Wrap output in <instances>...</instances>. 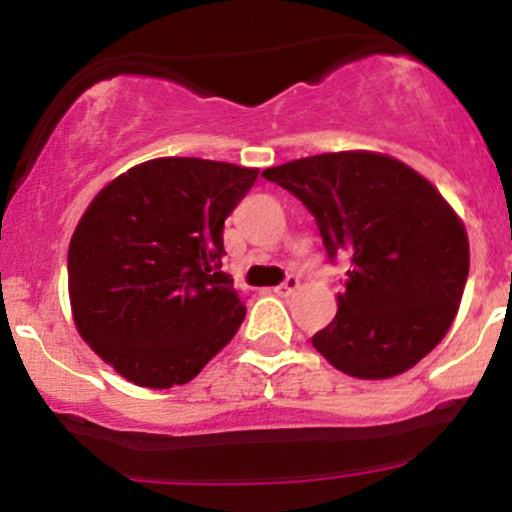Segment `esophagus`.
I'll return each mask as SVG.
<instances>
[{"mask_svg": "<svg viewBox=\"0 0 512 512\" xmlns=\"http://www.w3.org/2000/svg\"><path fill=\"white\" fill-rule=\"evenodd\" d=\"M298 289H301V279L298 276H286V281L281 286H276L274 293H279V296H291V293H296Z\"/></svg>", "mask_w": 512, "mask_h": 512, "instance_id": "obj_1", "label": "esophagus"}]
</instances>
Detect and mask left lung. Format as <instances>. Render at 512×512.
I'll list each match as a JSON object with an SVG mask.
<instances>
[{"label":"left lung","mask_w":512,"mask_h":512,"mask_svg":"<svg viewBox=\"0 0 512 512\" xmlns=\"http://www.w3.org/2000/svg\"><path fill=\"white\" fill-rule=\"evenodd\" d=\"M262 175L308 207L332 260H351L315 349L361 380L395 378L436 349L469 274L464 223L436 187L375 151L298 158Z\"/></svg>","instance_id":"8db88e82"}]
</instances>
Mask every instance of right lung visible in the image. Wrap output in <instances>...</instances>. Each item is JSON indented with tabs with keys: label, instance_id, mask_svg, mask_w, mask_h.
I'll use <instances>...</instances> for the list:
<instances>
[{
	"label": "right lung",
	"instance_id": "1",
	"mask_svg": "<svg viewBox=\"0 0 512 512\" xmlns=\"http://www.w3.org/2000/svg\"><path fill=\"white\" fill-rule=\"evenodd\" d=\"M257 168L151 158L88 204L69 243L81 339L139 387L185 385L233 339L245 305L221 272L223 221Z\"/></svg>",
	"mask_w": 512,
	"mask_h": 512
}]
</instances>
